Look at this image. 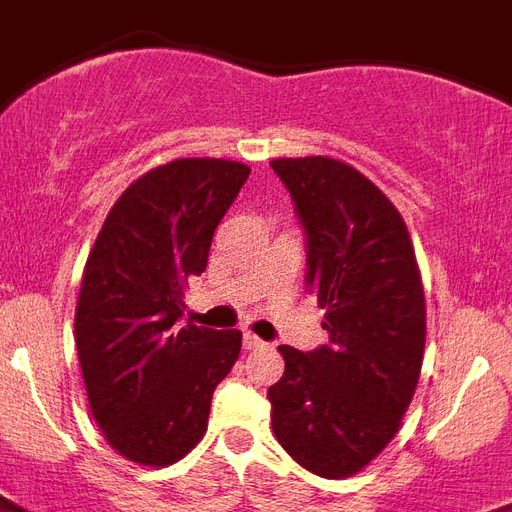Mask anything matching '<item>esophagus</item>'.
<instances>
[{
    "instance_id": "esophagus-1",
    "label": "esophagus",
    "mask_w": 512,
    "mask_h": 512,
    "mask_svg": "<svg viewBox=\"0 0 512 512\" xmlns=\"http://www.w3.org/2000/svg\"><path fill=\"white\" fill-rule=\"evenodd\" d=\"M243 348H246V350L264 348V340H261V337L253 335V332H246V335H243Z\"/></svg>"
}]
</instances>
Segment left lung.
Segmentation results:
<instances>
[{"label": "left lung", "instance_id": "obj_1", "mask_svg": "<svg viewBox=\"0 0 512 512\" xmlns=\"http://www.w3.org/2000/svg\"><path fill=\"white\" fill-rule=\"evenodd\" d=\"M306 230V287L327 311L329 342L280 345L285 374L269 387L274 437L306 471L348 479L398 434L421 377L426 301L400 211L356 167L274 159Z\"/></svg>", "mask_w": 512, "mask_h": 512}]
</instances>
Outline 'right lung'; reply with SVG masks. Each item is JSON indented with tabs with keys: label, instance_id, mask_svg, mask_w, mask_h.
<instances>
[{
	"label": "right lung",
	"instance_id": "obj_1",
	"mask_svg": "<svg viewBox=\"0 0 512 512\" xmlns=\"http://www.w3.org/2000/svg\"><path fill=\"white\" fill-rule=\"evenodd\" d=\"M248 175V164L198 156L154 167L114 201L88 253L75 306L80 371L104 439L138 466H172L201 442L211 395L240 356L238 329L177 319Z\"/></svg>",
	"mask_w": 512,
	"mask_h": 512
}]
</instances>
